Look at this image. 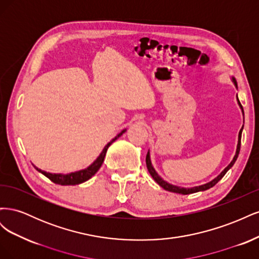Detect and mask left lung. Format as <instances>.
Returning a JSON list of instances; mask_svg holds the SVG:
<instances>
[{"label": "left lung", "instance_id": "left-lung-1", "mask_svg": "<svg viewBox=\"0 0 259 259\" xmlns=\"http://www.w3.org/2000/svg\"><path fill=\"white\" fill-rule=\"evenodd\" d=\"M232 81H233L234 85H236V88L238 89V84H237V81H236V79H234V77H232ZM237 97H238V96H237ZM238 104H239L240 108L242 109V112H243V107H242V105H241V103H240L239 98H238ZM243 114H244V112H243ZM242 131H243V127H242V128L240 130V132H239V139H238L237 151H236V155L233 156V160L231 161V163H230L229 165L227 166V167L222 171V173L219 174L215 179H213V180H211V182H209V183H207V184H205V185H202V186H199V187H193V188H182V187H178V186H174V185L168 184L167 182H165V180L162 179V178L158 175V173H156L155 169L153 168L152 164H151V160H150V153H149V151H148L147 156H146V164H147L148 171H149V173H150V175L152 176V178L155 180V182L158 183V184L163 188V189H165V190L170 191V192H175V193H179V194H190V193H194V192L207 190V189H209V188L215 186V185L219 182V180H221V179L225 176V174L227 173V171H228V170L233 166V164L236 163V161H237V159H238L239 152H240V148H241Z\"/></svg>", "mask_w": 259, "mask_h": 259}]
</instances>
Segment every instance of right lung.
Listing matches in <instances>:
<instances>
[{
    "label": "right lung",
    "mask_w": 259,
    "mask_h": 259,
    "mask_svg": "<svg viewBox=\"0 0 259 259\" xmlns=\"http://www.w3.org/2000/svg\"><path fill=\"white\" fill-rule=\"evenodd\" d=\"M125 131H126V130H123L120 133V134H117L111 140L110 143H108L106 145V147L103 149V151H101V153L99 154L98 158L95 161H94V163H92L88 168L77 170V171H74V173H70V174H52V173H48V171L37 168L36 166H34V167L36 168V170L40 171V173H42L44 176H46L49 179H51L53 183L57 184V185H61V186H70V185H72L73 186V185L82 184V183L86 182V180H89L91 177H93L94 175L97 173V170L100 168L101 164H103V162L105 160V156H106L108 148L110 147V145L113 142H115V140L119 138L123 134V133H125Z\"/></svg>",
    "instance_id": "add662e5"
}]
</instances>
